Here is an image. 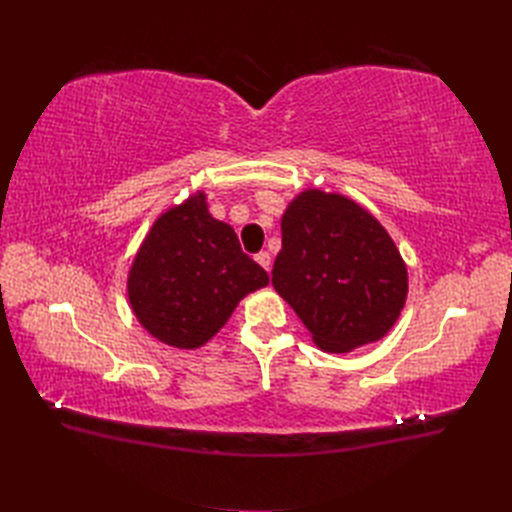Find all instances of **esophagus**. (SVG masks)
I'll use <instances>...</instances> for the list:
<instances>
[{
    "mask_svg": "<svg viewBox=\"0 0 512 512\" xmlns=\"http://www.w3.org/2000/svg\"><path fill=\"white\" fill-rule=\"evenodd\" d=\"M254 260L258 262V265L265 269V271H269L271 269V256H269V252H260V254H256L254 256Z\"/></svg>",
    "mask_w": 512,
    "mask_h": 512,
    "instance_id": "obj_1",
    "label": "esophagus"
}]
</instances>
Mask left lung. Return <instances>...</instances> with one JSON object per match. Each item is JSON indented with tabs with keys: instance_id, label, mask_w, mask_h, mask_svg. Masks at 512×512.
Returning <instances> with one entry per match:
<instances>
[{
	"instance_id": "left-lung-1",
	"label": "left lung",
	"mask_w": 512,
	"mask_h": 512,
	"mask_svg": "<svg viewBox=\"0 0 512 512\" xmlns=\"http://www.w3.org/2000/svg\"><path fill=\"white\" fill-rule=\"evenodd\" d=\"M271 282L324 352L374 344L408 297V269L389 232L348 196L305 190L282 215Z\"/></svg>"
}]
</instances>
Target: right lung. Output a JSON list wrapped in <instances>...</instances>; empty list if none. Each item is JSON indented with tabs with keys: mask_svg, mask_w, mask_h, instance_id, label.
Instances as JSON below:
<instances>
[{
	"mask_svg": "<svg viewBox=\"0 0 512 512\" xmlns=\"http://www.w3.org/2000/svg\"><path fill=\"white\" fill-rule=\"evenodd\" d=\"M267 284V271L241 252L232 226L209 213L207 194L194 192L153 222L128 273V299L158 342L194 350Z\"/></svg>",
	"mask_w": 512,
	"mask_h": 512,
	"instance_id": "add662e5",
	"label": "right lung"
}]
</instances>
